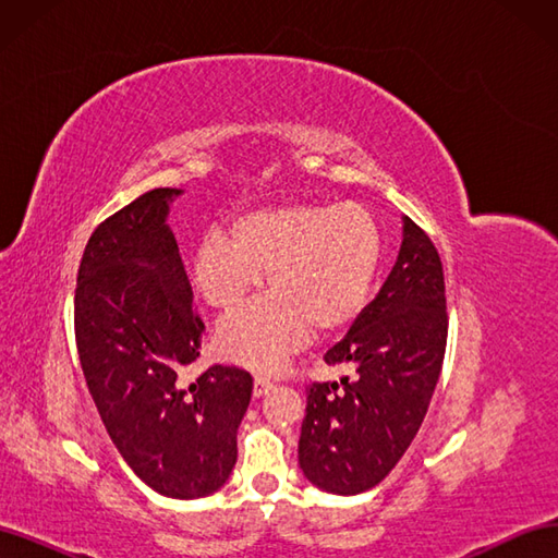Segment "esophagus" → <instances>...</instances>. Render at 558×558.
Segmentation results:
<instances>
[{
	"label": "esophagus",
	"mask_w": 558,
	"mask_h": 558,
	"mask_svg": "<svg viewBox=\"0 0 558 558\" xmlns=\"http://www.w3.org/2000/svg\"><path fill=\"white\" fill-rule=\"evenodd\" d=\"M269 391H272V384H269L265 377H256V381H253V398H263Z\"/></svg>",
	"instance_id": "34e87169"
}]
</instances>
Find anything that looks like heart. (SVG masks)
<instances>
[{
    "label": "heart",
    "instance_id": "1",
    "mask_svg": "<svg viewBox=\"0 0 558 558\" xmlns=\"http://www.w3.org/2000/svg\"><path fill=\"white\" fill-rule=\"evenodd\" d=\"M381 260V230L359 202H298L238 216L228 240L209 234L193 286L214 312L230 314L258 289L256 305L223 320L216 349L256 373H277L314 330L330 337L365 310Z\"/></svg>",
    "mask_w": 558,
    "mask_h": 558
}]
</instances>
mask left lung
Wrapping results in <instances>:
<instances>
[{
	"mask_svg": "<svg viewBox=\"0 0 558 558\" xmlns=\"http://www.w3.org/2000/svg\"><path fill=\"white\" fill-rule=\"evenodd\" d=\"M402 246L381 291L326 351L353 377L307 388L298 461L318 488L353 496L377 486L416 437L447 349L442 260L428 234L402 218Z\"/></svg>",
	"mask_w": 558,
	"mask_h": 558,
	"instance_id": "obj_1",
	"label": "left lung"
}]
</instances>
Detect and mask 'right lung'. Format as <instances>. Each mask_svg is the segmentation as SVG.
Listing matches in <instances>:
<instances>
[{
    "label": "right lung",
    "instance_id": "obj_1",
    "mask_svg": "<svg viewBox=\"0 0 558 558\" xmlns=\"http://www.w3.org/2000/svg\"><path fill=\"white\" fill-rule=\"evenodd\" d=\"M179 193L148 191L93 230L76 277L74 335L116 449L154 492L189 500L221 488L238 463L253 377L214 365L181 381V367L199 356L205 324L165 226Z\"/></svg>",
    "mask_w": 558,
    "mask_h": 558
}]
</instances>
